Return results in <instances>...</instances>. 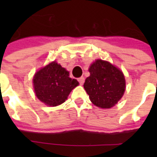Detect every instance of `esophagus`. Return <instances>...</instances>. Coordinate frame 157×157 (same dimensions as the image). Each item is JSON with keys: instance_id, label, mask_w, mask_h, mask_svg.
Instances as JSON below:
<instances>
[{"instance_id": "34e87169", "label": "esophagus", "mask_w": 157, "mask_h": 157, "mask_svg": "<svg viewBox=\"0 0 157 157\" xmlns=\"http://www.w3.org/2000/svg\"><path fill=\"white\" fill-rule=\"evenodd\" d=\"M78 81H79V83H80V85H83L84 82H85V77L81 76V77L78 78Z\"/></svg>"}]
</instances>
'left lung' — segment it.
<instances>
[{"instance_id": "left-lung-1", "label": "left lung", "mask_w": 157, "mask_h": 157, "mask_svg": "<svg viewBox=\"0 0 157 157\" xmlns=\"http://www.w3.org/2000/svg\"><path fill=\"white\" fill-rule=\"evenodd\" d=\"M89 71L90 76L86 79L84 88L91 102L101 108L115 106L125 90L122 71L108 62L100 59L96 60Z\"/></svg>"}]
</instances>
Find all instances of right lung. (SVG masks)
Wrapping results in <instances>:
<instances>
[{
  "label": "right lung",
  "mask_w": 157,
  "mask_h": 157,
  "mask_svg": "<svg viewBox=\"0 0 157 157\" xmlns=\"http://www.w3.org/2000/svg\"><path fill=\"white\" fill-rule=\"evenodd\" d=\"M78 81L69 77V72L55 62L40 69L34 76L36 95L48 106L55 107L65 102Z\"/></svg>",
  "instance_id": "obj_1"
}]
</instances>
